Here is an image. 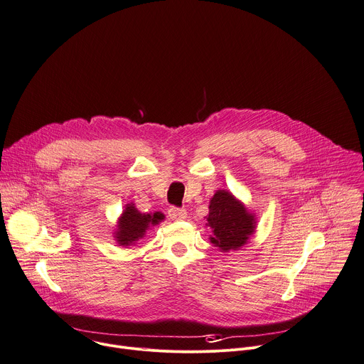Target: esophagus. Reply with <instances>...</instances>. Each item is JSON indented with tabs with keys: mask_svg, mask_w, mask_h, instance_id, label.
<instances>
[{
	"mask_svg": "<svg viewBox=\"0 0 364 364\" xmlns=\"http://www.w3.org/2000/svg\"><path fill=\"white\" fill-rule=\"evenodd\" d=\"M168 215L173 220H184L187 217V211L184 208H178V207H170Z\"/></svg>",
	"mask_w": 364,
	"mask_h": 364,
	"instance_id": "1",
	"label": "esophagus"
}]
</instances>
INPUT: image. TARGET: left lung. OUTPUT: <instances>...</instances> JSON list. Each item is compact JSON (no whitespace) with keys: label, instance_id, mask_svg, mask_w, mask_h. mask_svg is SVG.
Here are the masks:
<instances>
[{"label":"left lung","instance_id":"1","mask_svg":"<svg viewBox=\"0 0 364 364\" xmlns=\"http://www.w3.org/2000/svg\"><path fill=\"white\" fill-rule=\"evenodd\" d=\"M208 210L205 218L213 230L210 241L224 253L243 247L256 230V217L230 191L217 190Z\"/></svg>","mask_w":364,"mask_h":364}]
</instances>
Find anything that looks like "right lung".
<instances>
[{"mask_svg": "<svg viewBox=\"0 0 364 364\" xmlns=\"http://www.w3.org/2000/svg\"><path fill=\"white\" fill-rule=\"evenodd\" d=\"M161 220H164V215L159 211L154 214H146L140 213L133 203L127 204L117 224L115 238L118 246L129 247L136 245L151 225L159 224Z\"/></svg>", "mask_w": 364, "mask_h": 364, "instance_id": "right-lung-1", "label": "right lung"}]
</instances>
